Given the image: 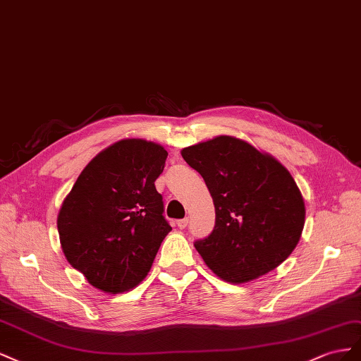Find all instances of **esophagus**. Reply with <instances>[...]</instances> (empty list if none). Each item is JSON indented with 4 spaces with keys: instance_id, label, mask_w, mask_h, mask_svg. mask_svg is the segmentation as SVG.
<instances>
[{
    "instance_id": "obj_1",
    "label": "esophagus",
    "mask_w": 361,
    "mask_h": 361,
    "mask_svg": "<svg viewBox=\"0 0 361 361\" xmlns=\"http://www.w3.org/2000/svg\"><path fill=\"white\" fill-rule=\"evenodd\" d=\"M188 224H189V219H188V218H184V219H178V221H177V226H178V228H181V230L186 228Z\"/></svg>"
}]
</instances>
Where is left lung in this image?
Instances as JSON below:
<instances>
[{"instance_id":"obj_1","label":"left lung","mask_w":361,"mask_h":361,"mask_svg":"<svg viewBox=\"0 0 361 361\" xmlns=\"http://www.w3.org/2000/svg\"><path fill=\"white\" fill-rule=\"evenodd\" d=\"M213 198L216 222L195 242L205 264L224 281L242 284L280 266L296 248L305 205L290 172L266 152L233 136L181 151Z\"/></svg>"}]
</instances>
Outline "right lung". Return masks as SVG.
Listing matches in <instances>:
<instances>
[{"instance_id": "right-lung-1", "label": "right lung", "mask_w": 361, "mask_h": 361, "mask_svg": "<svg viewBox=\"0 0 361 361\" xmlns=\"http://www.w3.org/2000/svg\"><path fill=\"white\" fill-rule=\"evenodd\" d=\"M168 152L159 143L122 139L78 175L57 218L69 264L106 293L136 287L172 230L154 181Z\"/></svg>"}]
</instances>
